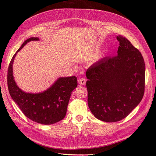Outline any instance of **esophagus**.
Masks as SVG:
<instances>
[{
	"label": "esophagus",
	"instance_id": "34e87169",
	"mask_svg": "<svg viewBox=\"0 0 156 156\" xmlns=\"http://www.w3.org/2000/svg\"><path fill=\"white\" fill-rule=\"evenodd\" d=\"M78 82L80 85H83L85 84V83H86V80H85L84 78H80L78 79Z\"/></svg>",
	"mask_w": 156,
	"mask_h": 156
}]
</instances>
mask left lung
<instances>
[{
	"instance_id": "1",
	"label": "left lung",
	"mask_w": 156,
	"mask_h": 156,
	"mask_svg": "<svg viewBox=\"0 0 156 156\" xmlns=\"http://www.w3.org/2000/svg\"><path fill=\"white\" fill-rule=\"evenodd\" d=\"M117 56L102 58L86 71L87 102L102 121L122 120L136 108L144 92L145 64L141 54L128 40L117 36Z\"/></svg>"
}]
</instances>
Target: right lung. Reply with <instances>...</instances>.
<instances>
[{
	"label": "right lung",
	"instance_id": "1",
	"mask_svg": "<svg viewBox=\"0 0 156 156\" xmlns=\"http://www.w3.org/2000/svg\"><path fill=\"white\" fill-rule=\"evenodd\" d=\"M39 40L37 37L27 39L13 55L8 70V86L12 98L25 116L37 123L50 125L60 121L66 115L70 97L78 83L74 76L60 77L47 90L37 93L24 92L18 87L13 73L15 58L27 43Z\"/></svg>",
	"mask_w": 156,
	"mask_h": 156
}]
</instances>
